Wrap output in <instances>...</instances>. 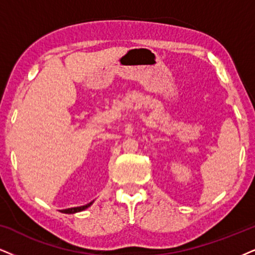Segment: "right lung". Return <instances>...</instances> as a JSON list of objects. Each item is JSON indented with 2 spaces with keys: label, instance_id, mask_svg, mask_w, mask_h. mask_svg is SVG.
<instances>
[{
  "label": "right lung",
  "instance_id": "1",
  "mask_svg": "<svg viewBox=\"0 0 255 255\" xmlns=\"http://www.w3.org/2000/svg\"><path fill=\"white\" fill-rule=\"evenodd\" d=\"M94 202V201H92V202L85 204V206H80V207H74V208H68V209H62L61 213H65V214H74V213H79V212H83V210L87 209L89 207L92 206V203Z\"/></svg>",
  "mask_w": 255,
  "mask_h": 255
}]
</instances>
